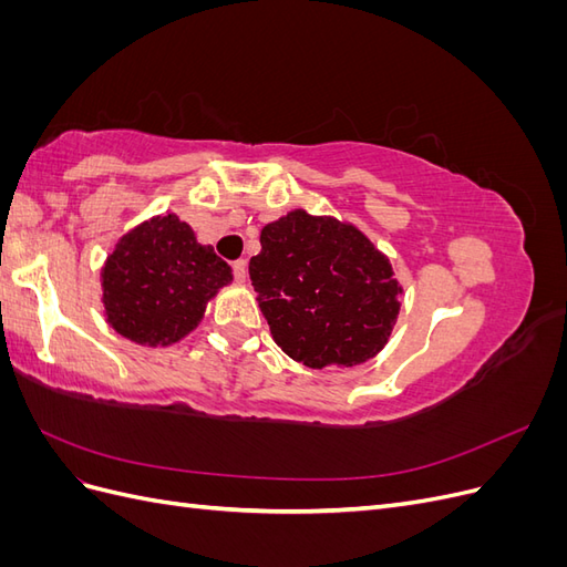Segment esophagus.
Listing matches in <instances>:
<instances>
[{"label":"esophagus","mask_w":567,"mask_h":567,"mask_svg":"<svg viewBox=\"0 0 567 567\" xmlns=\"http://www.w3.org/2000/svg\"><path fill=\"white\" fill-rule=\"evenodd\" d=\"M234 279L238 284H246V279H248V262L246 260H236L234 262Z\"/></svg>","instance_id":"1"}]
</instances>
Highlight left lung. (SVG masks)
<instances>
[{"label": "left lung", "instance_id": "8db88e82", "mask_svg": "<svg viewBox=\"0 0 567 567\" xmlns=\"http://www.w3.org/2000/svg\"><path fill=\"white\" fill-rule=\"evenodd\" d=\"M260 244L248 267L255 300L290 359L357 367L388 346L402 286L362 229L298 208L269 221Z\"/></svg>", "mask_w": 567, "mask_h": 567}]
</instances>
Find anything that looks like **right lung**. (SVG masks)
Wrapping results in <instances>:
<instances>
[{
  "label": "right lung",
  "mask_w": 567,
  "mask_h": 567,
  "mask_svg": "<svg viewBox=\"0 0 567 567\" xmlns=\"http://www.w3.org/2000/svg\"><path fill=\"white\" fill-rule=\"evenodd\" d=\"M231 267L177 215H153L117 238L101 267V302L115 333L146 348L175 346L231 284Z\"/></svg>",
  "instance_id": "1"
}]
</instances>
